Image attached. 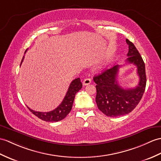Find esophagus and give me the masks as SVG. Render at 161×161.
Here are the masks:
<instances>
[{
  "instance_id": "34e87169",
  "label": "esophagus",
  "mask_w": 161,
  "mask_h": 161,
  "mask_svg": "<svg viewBox=\"0 0 161 161\" xmlns=\"http://www.w3.org/2000/svg\"><path fill=\"white\" fill-rule=\"evenodd\" d=\"M91 83V80L90 78H86V79L83 81V85L84 86H86L88 85Z\"/></svg>"
}]
</instances>
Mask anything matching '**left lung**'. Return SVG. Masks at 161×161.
Instances as JSON below:
<instances>
[{
  "mask_svg": "<svg viewBox=\"0 0 161 161\" xmlns=\"http://www.w3.org/2000/svg\"><path fill=\"white\" fill-rule=\"evenodd\" d=\"M129 51L127 63L136 66L139 77L135 88L124 89L117 81V74L121 66H114L93 77L97 84L95 101L99 109L108 117H116L129 114L141 101L146 86L145 63L135 46L126 39Z\"/></svg>",
  "mask_w": 161,
  "mask_h": 161,
  "instance_id": "1",
  "label": "left lung"
}]
</instances>
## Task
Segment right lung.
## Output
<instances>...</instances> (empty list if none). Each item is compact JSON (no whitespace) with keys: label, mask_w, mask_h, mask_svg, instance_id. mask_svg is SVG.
Wrapping results in <instances>:
<instances>
[{"label":"right lung","mask_w":161,"mask_h":161,"mask_svg":"<svg viewBox=\"0 0 161 161\" xmlns=\"http://www.w3.org/2000/svg\"><path fill=\"white\" fill-rule=\"evenodd\" d=\"M27 52V50L25 51V53ZM24 56L22 59V61L20 63V65L23 61ZM82 88V84L80 81V78H77L72 81L70 83L68 91H67L66 94L64 98L62 103L59 104V106L55 108V110L47 112V113H42V112H37L35 110H33L30 109L29 107V110L31 112V113L35 114L36 117H38L39 119H42L43 121H45L47 122H57L59 121H61L62 119H64L67 114H68L70 110L72 109L73 103L74 102L75 96L76 93L80 91Z\"/></svg>","instance_id":"right-lung-1"}]
</instances>
